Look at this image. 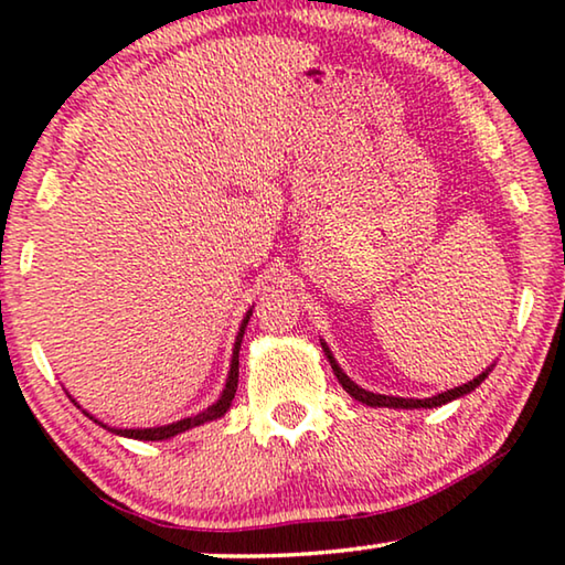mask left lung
I'll use <instances>...</instances> for the list:
<instances>
[{
  "mask_svg": "<svg viewBox=\"0 0 565 565\" xmlns=\"http://www.w3.org/2000/svg\"><path fill=\"white\" fill-rule=\"evenodd\" d=\"M322 351H324V355H328V361H330V365H332V371H335V376H338L340 384H343L345 392L351 394L353 399H359V402H363V404H369V407H394V409H419V407L433 409V407H440V404H448V402H452V399H458V396L471 394L473 388L479 386L481 381L489 376V371H491V369H487L483 373H479V376H476L473 381H468V384H463V386H456V388H448V392H443V394H438V396H427V399H404V396H386V394H373V392H365V388H361L359 384H353V381L345 376L343 369H340V365H338V361L332 359L330 348L324 345V343H322Z\"/></svg>",
  "mask_w": 565,
  "mask_h": 565,
  "instance_id": "1",
  "label": "left lung"
}]
</instances>
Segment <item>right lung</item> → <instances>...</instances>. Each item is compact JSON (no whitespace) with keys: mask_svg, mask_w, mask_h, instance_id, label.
Here are the masks:
<instances>
[{"mask_svg":"<svg viewBox=\"0 0 565 565\" xmlns=\"http://www.w3.org/2000/svg\"><path fill=\"white\" fill-rule=\"evenodd\" d=\"M250 315H253V312L245 315V320H243V324H241V332H237L235 348H233V361H230L227 384H225V388H222L220 399L214 402L212 407H206L204 412H200V415H194V417L179 419V423H171V425H163V427H140V430H120V427H107V425H102L99 419L92 417L94 423H99L102 427H107V430H113L115 435H122V438H135V440H169V438H173V435L186 433V430H192V427H196V425L212 423V419H217V417L225 415V412L230 409V404H233V399H235L237 365H241V343H243V332H245V324H248V320H250Z\"/></svg>","mask_w":565,"mask_h":565,"instance_id":"obj_1","label":"right lung"}]
</instances>
